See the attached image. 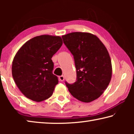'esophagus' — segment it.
Returning a JSON list of instances; mask_svg holds the SVG:
<instances>
[{
    "mask_svg": "<svg viewBox=\"0 0 134 134\" xmlns=\"http://www.w3.org/2000/svg\"><path fill=\"white\" fill-rule=\"evenodd\" d=\"M59 80H60L61 81H63L64 80V76H61L59 77Z\"/></svg>",
    "mask_w": 134,
    "mask_h": 134,
    "instance_id": "34e87169",
    "label": "esophagus"
}]
</instances>
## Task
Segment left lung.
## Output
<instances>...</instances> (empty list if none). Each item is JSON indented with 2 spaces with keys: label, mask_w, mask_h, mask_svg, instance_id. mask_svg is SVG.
Returning <instances> with one entry per match:
<instances>
[{
  "label": "left lung",
  "mask_w": 134,
  "mask_h": 134,
  "mask_svg": "<svg viewBox=\"0 0 134 134\" xmlns=\"http://www.w3.org/2000/svg\"><path fill=\"white\" fill-rule=\"evenodd\" d=\"M62 38L73 55L77 70L76 82H65L69 91L79 100L91 102L103 94L112 78V63L107 49L97 36L89 32H71Z\"/></svg>",
  "instance_id": "8db88e82"
}]
</instances>
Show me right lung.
<instances>
[{
  "label": "right lung",
  "instance_id": "right-lung-1",
  "mask_svg": "<svg viewBox=\"0 0 134 134\" xmlns=\"http://www.w3.org/2000/svg\"><path fill=\"white\" fill-rule=\"evenodd\" d=\"M62 45L60 36L42 35L28 40L18 51L12 62V76L27 98L41 102L53 94L58 80L53 74L51 58Z\"/></svg>",
  "mask_w": 134,
  "mask_h": 134
}]
</instances>
